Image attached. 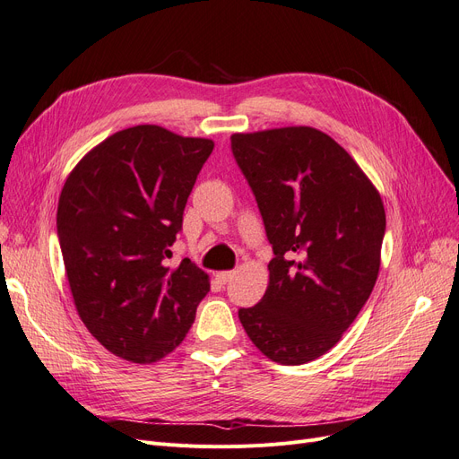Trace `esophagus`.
Instances as JSON below:
<instances>
[{
  "instance_id": "34e87169",
  "label": "esophagus",
  "mask_w": 459,
  "mask_h": 459,
  "mask_svg": "<svg viewBox=\"0 0 459 459\" xmlns=\"http://www.w3.org/2000/svg\"><path fill=\"white\" fill-rule=\"evenodd\" d=\"M233 275H235V272H231V270H228V272H218V273H216V280H218L221 285H226Z\"/></svg>"
}]
</instances>
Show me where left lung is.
Returning <instances> with one entry per match:
<instances>
[{
  "mask_svg": "<svg viewBox=\"0 0 459 459\" xmlns=\"http://www.w3.org/2000/svg\"><path fill=\"white\" fill-rule=\"evenodd\" d=\"M231 151L273 248L266 293L239 319L272 362H312L341 341L377 281L381 195L349 152L310 126L233 134Z\"/></svg>",
  "mask_w": 459,
  "mask_h": 459,
  "instance_id": "obj_1",
  "label": "left lung"
}]
</instances>
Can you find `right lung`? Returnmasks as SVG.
I'll use <instances>...</instances> for the list:
<instances>
[{
    "label": "right lung",
    "mask_w": 459,
    "mask_h": 459,
    "mask_svg": "<svg viewBox=\"0 0 459 459\" xmlns=\"http://www.w3.org/2000/svg\"><path fill=\"white\" fill-rule=\"evenodd\" d=\"M212 140L142 124L108 135L68 174L57 235L74 307L108 352L151 364L184 341L208 275L166 258Z\"/></svg>",
    "instance_id": "right-lung-1"
}]
</instances>
